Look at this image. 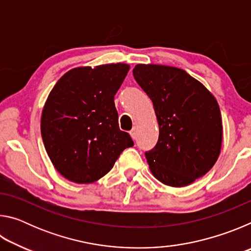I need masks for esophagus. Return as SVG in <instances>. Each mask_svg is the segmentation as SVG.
Segmentation results:
<instances>
[{
  "instance_id": "1",
  "label": "esophagus",
  "mask_w": 251,
  "mask_h": 251,
  "mask_svg": "<svg viewBox=\"0 0 251 251\" xmlns=\"http://www.w3.org/2000/svg\"><path fill=\"white\" fill-rule=\"evenodd\" d=\"M129 134L131 136V138L136 139V137H137V128H136V127H133V129L129 131Z\"/></svg>"
}]
</instances>
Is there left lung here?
Here are the masks:
<instances>
[{
  "label": "left lung",
  "instance_id": "left-lung-1",
  "mask_svg": "<svg viewBox=\"0 0 251 251\" xmlns=\"http://www.w3.org/2000/svg\"><path fill=\"white\" fill-rule=\"evenodd\" d=\"M134 77L150 96L159 126L156 146L145 152L151 172L172 187L190 185L218 159L223 142L219 105L184 70L138 64Z\"/></svg>",
  "mask_w": 251,
  "mask_h": 251
}]
</instances>
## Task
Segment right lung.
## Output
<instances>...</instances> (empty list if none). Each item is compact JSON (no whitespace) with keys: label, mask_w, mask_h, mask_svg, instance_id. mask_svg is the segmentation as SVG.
<instances>
[{"label":"right lung","mask_w":251,"mask_h":251,"mask_svg":"<svg viewBox=\"0 0 251 251\" xmlns=\"http://www.w3.org/2000/svg\"><path fill=\"white\" fill-rule=\"evenodd\" d=\"M129 65L77 67L55 84L45 101L41 134L46 152L63 177L90 184L105 176L122 151L134 145L120 129L114 96Z\"/></svg>","instance_id":"add662e5"}]
</instances>
